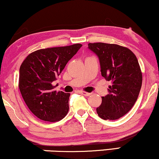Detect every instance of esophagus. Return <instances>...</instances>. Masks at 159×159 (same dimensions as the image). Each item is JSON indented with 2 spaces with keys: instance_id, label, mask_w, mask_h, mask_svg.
Returning a JSON list of instances; mask_svg holds the SVG:
<instances>
[{
  "instance_id": "1",
  "label": "esophagus",
  "mask_w": 159,
  "mask_h": 159,
  "mask_svg": "<svg viewBox=\"0 0 159 159\" xmlns=\"http://www.w3.org/2000/svg\"><path fill=\"white\" fill-rule=\"evenodd\" d=\"M80 93H81L82 95H84V96H89L92 94V93H87V92H85V91H80Z\"/></svg>"
}]
</instances>
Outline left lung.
Wrapping results in <instances>:
<instances>
[{
  "instance_id": "obj_1",
  "label": "left lung",
  "mask_w": 159,
  "mask_h": 159,
  "mask_svg": "<svg viewBox=\"0 0 159 159\" xmlns=\"http://www.w3.org/2000/svg\"><path fill=\"white\" fill-rule=\"evenodd\" d=\"M98 55L101 75L107 81L109 94L102 97L97 113L103 120H117L125 116L136 102L142 85V72L133 52L114 43H89Z\"/></svg>"
}]
</instances>
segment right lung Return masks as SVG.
Returning <instances> with one entry per match:
<instances>
[{
  "mask_svg": "<svg viewBox=\"0 0 159 159\" xmlns=\"http://www.w3.org/2000/svg\"><path fill=\"white\" fill-rule=\"evenodd\" d=\"M82 46L75 43L39 49L29 54L22 62L18 87L24 102L38 118L57 122L66 116L70 94L54 90L57 85L54 86L52 82Z\"/></svg>",
  "mask_w": 159,
  "mask_h": 159,
  "instance_id": "right-lung-1",
  "label": "right lung"
}]
</instances>
